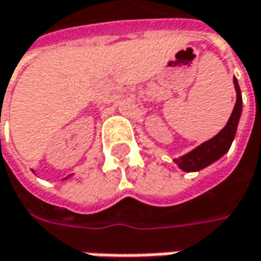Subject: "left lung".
<instances>
[{
  "label": "left lung",
  "instance_id": "obj_1",
  "mask_svg": "<svg viewBox=\"0 0 261 261\" xmlns=\"http://www.w3.org/2000/svg\"><path fill=\"white\" fill-rule=\"evenodd\" d=\"M233 83H234V89H236V103H234L233 112H231L225 127L217 136L206 140L204 143L199 145L188 154L175 158V163L178 164L180 170L199 172L201 169L211 166L212 163H215L217 160H220L230 149V146L234 140V136H236L241 115H242V94H241V88H239L236 77H233Z\"/></svg>",
  "mask_w": 261,
  "mask_h": 261
}]
</instances>
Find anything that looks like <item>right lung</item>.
<instances>
[{
  "mask_svg": "<svg viewBox=\"0 0 261 261\" xmlns=\"http://www.w3.org/2000/svg\"><path fill=\"white\" fill-rule=\"evenodd\" d=\"M65 179H67V178H65Z\"/></svg>",
  "mask_w": 261,
  "mask_h": 261,
  "instance_id": "right-lung-1",
  "label": "right lung"
}]
</instances>
